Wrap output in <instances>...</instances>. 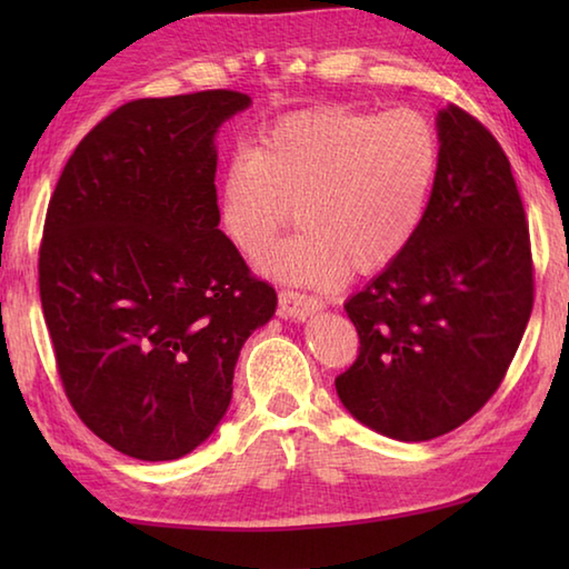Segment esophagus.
Returning <instances> with one entry per match:
<instances>
[{
	"label": "esophagus",
	"mask_w": 569,
	"mask_h": 569,
	"mask_svg": "<svg viewBox=\"0 0 569 569\" xmlns=\"http://www.w3.org/2000/svg\"><path fill=\"white\" fill-rule=\"evenodd\" d=\"M278 303H281V313L288 316V319H293V321L308 319L311 313L321 311V306H323L316 296L291 291V288H283V291L278 293Z\"/></svg>",
	"instance_id": "esophagus-1"
}]
</instances>
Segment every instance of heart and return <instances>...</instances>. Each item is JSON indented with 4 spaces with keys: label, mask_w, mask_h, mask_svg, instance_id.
I'll return each mask as SVG.
<instances>
[{
    "label": "heart",
    "mask_w": 569,
    "mask_h": 569,
    "mask_svg": "<svg viewBox=\"0 0 569 569\" xmlns=\"http://www.w3.org/2000/svg\"><path fill=\"white\" fill-rule=\"evenodd\" d=\"M439 132L417 110L323 108L276 122L220 178V220L240 253L278 278L329 288L377 273L417 238L439 172Z\"/></svg>",
    "instance_id": "heart-1"
}]
</instances>
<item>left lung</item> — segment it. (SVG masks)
<instances>
[{"label": "left lung", "instance_id": "1", "mask_svg": "<svg viewBox=\"0 0 569 569\" xmlns=\"http://www.w3.org/2000/svg\"><path fill=\"white\" fill-rule=\"evenodd\" d=\"M437 124L439 172L417 238L343 303L359 356L336 391L399 441L447 435L495 397L535 303L529 226L502 146L457 104Z\"/></svg>", "mask_w": 569, "mask_h": 569}]
</instances>
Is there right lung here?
I'll list each match as a JSON object with an SVG mask.
<instances>
[{
	"instance_id": "1",
	"label": "right lung",
	"mask_w": 569,
	"mask_h": 569,
	"mask_svg": "<svg viewBox=\"0 0 569 569\" xmlns=\"http://www.w3.org/2000/svg\"><path fill=\"white\" fill-rule=\"evenodd\" d=\"M250 98L120 104L84 134L47 206L40 298L77 417L112 449L168 461L213 435L240 346L276 311L218 228L213 134Z\"/></svg>"
}]
</instances>
